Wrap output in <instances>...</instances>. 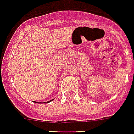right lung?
Returning a JSON list of instances; mask_svg holds the SVG:
<instances>
[{
  "mask_svg": "<svg viewBox=\"0 0 134 134\" xmlns=\"http://www.w3.org/2000/svg\"><path fill=\"white\" fill-rule=\"evenodd\" d=\"M52 100H53V99H52V100H50V101L46 102H44V103H49V102H51V101H52ZM36 102V103H38V102ZM39 103H40V102H39Z\"/></svg>",
  "mask_w": 134,
  "mask_h": 134,
  "instance_id": "right-lung-1",
  "label": "right lung"
}]
</instances>
